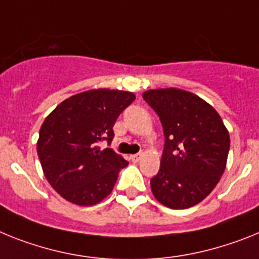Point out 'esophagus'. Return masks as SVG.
<instances>
[{"instance_id":"esophagus-1","label":"esophagus","mask_w":259,"mask_h":259,"mask_svg":"<svg viewBox=\"0 0 259 259\" xmlns=\"http://www.w3.org/2000/svg\"><path fill=\"white\" fill-rule=\"evenodd\" d=\"M142 159V155L141 154H136V155H130V160L134 161V163H137V161H139Z\"/></svg>"}]
</instances>
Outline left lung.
Wrapping results in <instances>:
<instances>
[{
    "instance_id": "obj_1",
    "label": "left lung",
    "mask_w": 259,
    "mask_h": 259,
    "mask_svg": "<svg viewBox=\"0 0 259 259\" xmlns=\"http://www.w3.org/2000/svg\"><path fill=\"white\" fill-rule=\"evenodd\" d=\"M143 99L157 113L165 145L160 169L150 181L154 197L173 210L193 207L224 173L229 133L212 105L181 89H155Z\"/></svg>"
}]
</instances>
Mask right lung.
<instances>
[{"mask_svg":"<svg viewBox=\"0 0 259 259\" xmlns=\"http://www.w3.org/2000/svg\"><path fill=\"white\" fill-rule=\"evenodd\" d=\"M134 100L133 92L94 89L65 99L46 117L36 150L44 176L66 201L94 206L111 194L129 163L99 142H112L117 117Z\"/></svg>","mask_w":259,"mask_h":259,"instance_id":"add662e5","label":"right lung"}]
</instances>
